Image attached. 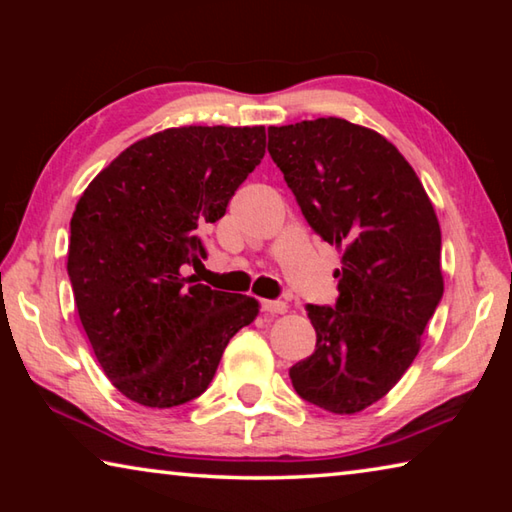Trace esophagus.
<instances>
[{"label": "esophagus", "instance_id": "esophagus-1", "mask_svg": "<svg viewBox=\"0 0 512 512\" xmlns=\"http://www.w3.org/2000/svg\"><path fill=\"white\" fill-rule=\"evenodd\" d=\"M259 307H262L264 314L275 316V314H284V311H287V302H282V300H262V302H259Z\"/></svg>", "mask_w": 512, "mask_h": 512}]
</instances>
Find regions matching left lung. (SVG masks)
Listing matches in <instances>:
<instances>
[{
	"label": "left lung",
	"instance_id": "obj_1",
	"mask_svg": "<svg viewBox=\"0 0 512 512\" xmlns=\"http://www.w3.org/2000/svg\"><path fill=\"white\" fill-rule=\"evenodd\" d=\"M309 228L343 250L334 307L307 305L316 350L289 368L302 400L357 413L400 381L443 298L440 225L395 146L339 117L268 128Z\"/></svg>",
	"mask_w": 512,
	"mask_h": 512
}]
</instances>
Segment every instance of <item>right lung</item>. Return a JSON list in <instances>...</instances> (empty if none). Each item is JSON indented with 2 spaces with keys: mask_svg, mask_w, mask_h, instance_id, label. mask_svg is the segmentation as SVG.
Returning a JSON list of instances; mask_svg holds the SVG:
<instances>
[{
  "mask_svg": "<svg viewBox=\"0 0 512 512\" xmlns=\"http://www.w3.org/2000/svg\"><path fill=\"white\" fill-rule=\"evenodd\" d=\"M264 126H185L155 133L112 160L69 223L67 273L103 372L153 409L210 386L225 345L257 302L183 277L207 257L219 221L264 158Z\"/></svg>",
  "mask_w": 512,
  "mask_h": 512,
  "instance_id": "add662e5",
  "label": "right lung"
}]
</instances>
